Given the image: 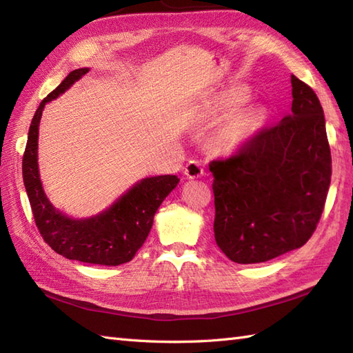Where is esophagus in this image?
I'll list each match as a JSON object with an SVG mask.
<instances>
[{
    "mask_svg": "<svg viewBox=\"0 0 353 353\" xmlns=\"http://www.w3.org/2000/svg\"><path fill=\"white\" fill-rule=\"evenodd\" d=\"M203 172H205L203 165H201L199 161H190L183 168V174L188 179H199L203 176Z\"/></svg>",
    "mask_w": 353,
    "mask_h": 353,
    "instance_id": "obj_1",
    "label": "esophagus"
}]
</instances>
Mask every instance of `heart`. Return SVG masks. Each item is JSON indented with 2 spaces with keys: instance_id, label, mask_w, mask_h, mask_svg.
<instances>
[{
  "instance_id": "1",
  "label": "heart",
  "mask_w": 353,
  "mask_h": 353,
  "mask_svg": "<svg viewBox=\"0 0 353 353\" xmlns=\"http://www.w3.org/2000/svg\"><path fill=\"white\" fill-rule=\"evenodd\" d=\"M250 91L244 85L232 86L216 94L206 103V114L219 118L238 109L249 99ZM262 123V109L259 106H249L234 112L214 133V144L224 153H232L245 147L256 134Z\"/></svg>"
}]
</instances>
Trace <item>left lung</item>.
Instances as JSON below:
<instances>
[{
  "mask_svg": "<svg viewBox=\"0 0 353 353\" xmlns=\"http://www.w3.org/2000/svg\"><path fill=\"white\" fill-rule=\"evenodd\" d=\"M291 114L236 154L209 163L216 245L238 264H258L311 238L331 185V150L316 92L291 76Z\"/></svg>",
  "mask_w": 353,
  "mask_h": 353,
  "instance_id": "left-lung-1",
  "label": "left lung"
}]
</instances>
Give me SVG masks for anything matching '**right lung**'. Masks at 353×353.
I'll use <instances>...</instances> for the list:
<instances>
[{
    "label": "right lung",
    "mask_w": 353,
    "mask_h": 353,
    "mask_svg": "<svg viewBox=\"0 0 353 353\" xmlns=\"http://www.w3.org/2000/svg\"><path fill=\"white\" fill-rule=\"evenodd\" d=\"M86 72L89 68L70 72L68 77L39 104L30 124L22 157V177L36 226L52 250L66 259L99 265H119L132 261L144 244L153 226L157 208L181 179L171 174L141 179L109 208L86 219H74L51 203L43 191L37 163L42 110L45 104L68 91Z\"/></svg>",
    "instance_id": "add662e5"
}]
</instances>
